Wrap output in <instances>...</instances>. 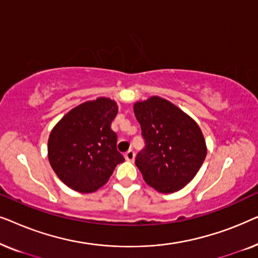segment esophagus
<instances>
[{
  "label": "esophagus",
  "mask_w": 258,
  "mask_h": 258,
  "mask_svg": "<svg viewBox=\"0 0 258 258\" xmlns=\"http://www.w3.org/2000/svg\"><path fill=\"white\" fill-rule=\"evenodd\" d=\"M124 157H125V160L128 161V162H133L134 160H135V151H134V150L126 151L125 155H124Z\"/></svg>",
  "instance_id": "1"
}]
</instances>
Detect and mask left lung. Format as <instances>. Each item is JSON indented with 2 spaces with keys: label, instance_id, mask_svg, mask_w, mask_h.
<instances>
[{
  "label": "left lung",
  "instance_id": "left-lung-1",
  "mask_svg": "<svg viewBox=\"0 0 258 258\" xmlns=\"http://www.w3.org/2000/svg\"><path fill=\"white\" fill-rule=\"evenodd\" d=\"M146 148L135 164L148 185L162 194L181 190L195 177L207 156L202 130L188 114L160 96L134 104Z\"/></svg>",
  "mask_w": 258,
  "mask_h": 258
}]
</instances>
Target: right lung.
I'll return each mask as SVG.
<instances>
[{
	"instance_id": "obj_1",
	"label": "right lung",
	"mask_w": 258,
	"mask_h": 258,
	"mask_svg": "<svg viewBox=\"0 0 258 258\" xmlns=\"http://www.w3.org/2000/svg\"><path fill=\"white\" fill-rule=\"evenodd\" d=\"M118 107L98 97L77 105L59 119L48 140V158L57 177L76 191L94 192L105 184L124 157L110 125Z\"/></svg>"
}]
</instances>
